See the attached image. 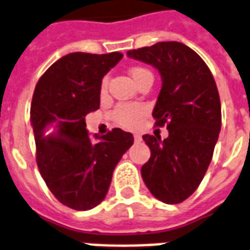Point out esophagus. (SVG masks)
I'll return each mask as SVG.
<instances>
[{"instance_id":"esophagus-1","label":"esophagus","mask_w":250,"mask_h":250,"mask_svg":"<svg viewBox=\"0 0 250 250\" xmlns=\"http://www.w3.org/2000/svg\"><path fill=\"white\" fill-rule=\"evenodd\" d=\"M141 140H142V138H141V136H138V134H134V141H136V142H140Z\"/></svg>"}]
</instances>
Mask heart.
I'll use <instances>...</instances> for the list:
<instances>
[{
    "label": "heart",
    "instance_id": "b5f03b06",
    "mask_svg": "<svg viewBox=\"0 0 250 250\" xmlns=\"http://www.w3.org/2000/svg\"><path fill=\"white\" fill-rule=\"evenodd\" d=\"M146 74H150V72L145 68L136 67V68L130 69V76L136 83ZM105 85H106V83L104 82L103 89H105ZM145 117L146 108L140 104H120L113 112V120L116 121V124L125 129H137Z\"/></svg>",
    "mask_w": 250,
    "mask_h": 250
}]
</instances>
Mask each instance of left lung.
<instances>
[{
    "instance_id": "left-lung-1",
    "label": "left lung",
    "mask_w": 250,
    "mask_h": 250,
    "mask_svg": "<svg viewBox=\"0 0 250 250\" xmlns=\"http://www.w3.org/2000/svg\"><path fill=\"white\" fill-rule=\"evenodd\" d=\"M126 55L161 75L153 117L157 126L167 124L168 130L165 140L142 136L151 155L141 175L158 200L181 203L203 181L219 138L221 105L216 83L203 59L181 42H158Z\"/></svg>"
}]
</instances>
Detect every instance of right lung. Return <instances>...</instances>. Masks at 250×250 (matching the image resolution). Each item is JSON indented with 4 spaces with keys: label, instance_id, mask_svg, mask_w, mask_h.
Wrapping results in <instances>:
<instances>
[{
    "label": "right lung",
    "instance_id": "right-lung-1",
    "mask_svg": "<svg viewBox=\"0 0 250 250\" xmlns=\"http://www.w3.org/2000/svg\"><path fill=\"white\" fill-rule=\"evenodd\" d=\"M72 52L47 69L35 87L30 120L43 181L62 204L88 211L108 194L113 170L133 145V134L116 127L88 134L85 116L99 109L103 78L123 59Z\"/></svg>",
    "mask_w": 250,
    "mask_h": 250
}]
</instances>
